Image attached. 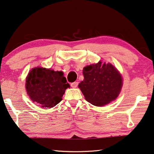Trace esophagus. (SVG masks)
Masks as SVG:
<instances>
[{
	"instance_id": "esophagus-1",
	"label": "esophagus",
	"mask_w": 154,
	"mask_h": 154,
	"mask_svg": "<svg viewBox=\"0 0 154 154\" xmlns=\"http://www.w3.org/2000/svg\"><path fill=\"white\" fill-rule=\"evenodd\" d=\"M71 87L72 88H76L77 87V85H78V82H73V83H71Z\"/></svg>"
}]
</instances>
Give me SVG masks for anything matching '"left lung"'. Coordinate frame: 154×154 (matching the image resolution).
<instances>
[{"mask_svg": "<svg viewBox=\"0 0 154 154\" xmlns=\"http://www.w3.org/2000/svg\"><path fill=\"white\" fill-rule=\"evenodd\" d=\"M84 79L79 85L85 100L93 105L101 106L118 97L122 87V77L110 63L99 62L83 68Z\"/></svg>", "mask_w": 154, "mask_h": 154, "instance_id": "left-lung-1", "label": "left lung"}]
</instances>
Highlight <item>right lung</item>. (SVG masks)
<instances>
[{
  "instance_id": "add662e5",
  "label": "right lung",
  "mask_w": 154,
  "mask_h": 154,
  "mask_svg": "<svg viewBox=\"0 0 154 154\" xmlns=\"http://www.w3.org/2000/svg\"><path fill=\"white\" fill-rule=\"evenodd\" d=\"M62 71L42 67L34 68L26 79V89L32 102L41 107L51 108L62 100L70 87Z\"/></svg>"
}]
</instances>
